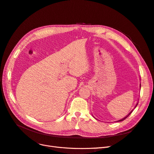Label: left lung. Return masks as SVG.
<instances>
[{"instance_id": "1", "label": "left lung", "mask_w": 154, "mask_h": 154, "mask_svg": "<svg viewBox=\"0 0 154 154\" xmlns=\"http://www.w3.org/2000/svg\"><path fill=\"white\" fill-rule=\"evenodd\" d=\"M140 87H141V84H140ZM137 104H138V103H137V105H136V106H137ZM132 111H133V110H132V111H131V112H130V114H128V116H126V117H125V118H123V119H120V120H119V121H118V122H122V121H123V120H125V119H126V118H127V117H128V116H129V115H130V114H131V113H132Z\"/></svg>"}]
</instances>
